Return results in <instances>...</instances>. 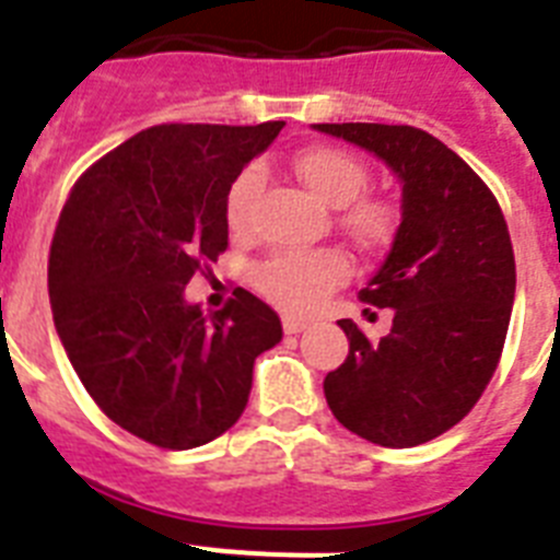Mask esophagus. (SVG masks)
<instances>
[{
    "label": "esophagus",
    "instance_id": "esophagus-1",
    "mask_svg": "<svg viewBox=\"0 0 560 560\" xmlns=\"http://www.w3.org/2000/svg\"><path fill=\"white\" fill-rule=\"evenodd\" d=\"M305 328H308V319H303V316H291V314L283 316L285 334H303Z\"/></svg>",
    "mask_w": 560,
    "mask_h": 560
}]
</instances>
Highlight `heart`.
Masks as SVG:
<instances>
[{
	"label": "heart",
	"mask_w": 560,
	"mask_h": 560,
	"mask_svg": "<svg viewBox=\"0 0 560 560\" xmlns=\"http://www.w3.org/2000/svg\"><path fill=\"white\" fill-rule=\"evenodd\" d=\"M296 176L303 185L330 207H345V226L361 244H384L393 232L395 215L389 205L378 199H359L368 187V171L353 153L334 145H314L296 153ZM264 185L257 167L237 173L226 190L224 212L232 232H246L252 224L255 199ZM348 277V260L339 252H285L271 257L257 269L255 283L269 300L289 311H311L325 291L339 285Z\"/></svg>",
	"instance_id": "b5f03b06"
}]
</instances>
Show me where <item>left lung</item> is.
<instances>
[{
    "mask_svg": "<svg viewBox=\"0 0 560 560\" xmlns=\"http://www.w3.org/2000/svg\"><path fill=\"white\" fill-rule=\"evenodd\" d=\"M400 182V224L361 300L393 308L370 341L339 319L350 353L325 375L341 427L387 448L420 446L471 412L502 355L516 296L511 235L493 192L438 137L412 126L316 122Z\"/></svg>",
    "mask_w": 560,
    "mask_h": 560,
    "instance_id": "8db88e82",
    "label": "left lung"
}]
</instances>
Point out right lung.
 Here are the masks:
<instances>
[{"label":"right lung","mask_w":560,"mask_h":560,"mask_svg":"<svg viewBox=\"0 0 560 560\" xmlns=\"http://www.w3.org/2000/svg\"><path fill=\"white\" fill-rule=\"evenodd\" d=\"M283 122H171L133 133L69 192L49 249L58 339L86 393L162 448L205 446L246 409L252 368L283 339L249 291L215 314L185 285L226 249V190Z\"/></svg>","instance_id":"obj_1"}]
</instances>
